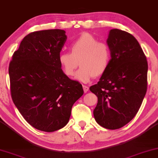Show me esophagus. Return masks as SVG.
<instances>
[{"label": "esophagus", "mask_w": 158, "mask_h": 158, "mask_svg": "<svg viewBox=\"0 0 158 158\" xmlns=\"http://www.w3.org/2000/svg\"><path fill=\"white\" fill-rule=\"evenodd\" d=\"M83 89H84V92H87L88 90H89V87L86 85H83Z\"/></svg>", "instance_id": "1"}]
</instances>
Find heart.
<instances>
[{
    "instance_id": "obj_1",
    "label": "heart",
    "mask_w": 158,
    "mask_h": 158,
    "mask_svg": "<svg viewBox=\"0 0 158 158\" xmlns=\"http://www.w3.org/2000/svg\"><path fill=\"white\" fill-rule=\"evenodd\" d=\"M71 52H60L58 62L64 73L73 77L77 68H81L76 73L75 79L81 82H88L93 78L106 72L111 61L109 45L99 42L89 33H83L70 46Z\"/></svg>"
}]
</instances>
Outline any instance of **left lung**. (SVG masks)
Wrapping results in <instances>:
<instances>
[{"mask_svg": "<svg viewBox=\"0 0 158 158\" xmlns=\"http://www.w3.org/2000/svg\"><path fill=\"white\" fill-rule=\"evenodd\" d=\"M108 70L89 90L98 97L93 111L97 123L108 129L127 124L137 113L148 87V64L139 43L131 34L110 29Z\"/></svg>", "mask_w": 158, "mask_h": 158, "instance_id": "left-lung-1", "label": "left lung"}]
</instances>
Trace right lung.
<instances>
[{"instance_id": "right-lung-1", "label": "right lung", "mask_w": 158, "mask_h": 158, "mask_svg": "<svg viewBox=\"0 0 158 158\" xmlns=\"http://www.w3.org/2000/svg\"><path fill=\"white\" fill-rule=\"evenodd\" d=\"M67 36L61 29L34 31L24 37L10 62L8 73L14 105L31 127L46 132L64 127L71 108L84 94L58 62Z\"/></svg>"}]
</instances>
